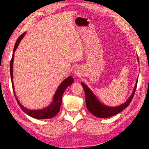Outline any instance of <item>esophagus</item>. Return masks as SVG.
I'll return each mask as SVG.
<instances>
[{"label": "esophagus", "mask_w": 149, "mask_h": 149, "mask_svg": "<svg viewBox=\"0 0 149 149\" xmlns=\"http://www.w3.org/2000/svg\"><path fill=\"white\" fill-rule=\"evenodd\" d=\"M74 74H76V75H79V74H80L79 68H78V67L75 68L74 70Z\"/></svg>", "instance_id": "34e87169"}]
</instances>
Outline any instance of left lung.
Returning <instances> with one entry per match:
<instances>
[{"mask_svg": "<svg viewBox=\"0 0 149 149\" xmlns=\"http://www.w3.org/2000/svg\"><path fill=\"white\" fill-rule=\"evenodd\" d=\"M137 81L138 79H137L136 84L135 85L133 92L131 94V96L129 98V100L126 102H125L124 104H123L116 107H109L102 104V103L99 101L97 97L95 96V95H94L91 90L89 89L87 86L84 83H81V85L83 87L85 92L86 104L87 109L94 116L100 118H109V117L113 116L117 114H118L119 112L125 109V108L129 106L130 102L132 101V98L135 94V91H136V89L137 88Z\"/></svg>", "mask_w": 149, "mask_h": 149, "instance_id": "left-lung-1", "label": "left lung"}]
</instances>
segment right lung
Returning a JSON list of instances; mask_svg holds the SVG:
<instances>
[{"mask_svg": "<svg viewBox=\"0 0 149 149\" xmlns=\"http://www.w3.org/2000/svg\"><path fill=\"white\" fill-rule=\"evenodd\" d=\"M25 33H24L22 34L20 37L18 38L17 42L15 44L14 48H13V55L12 59L10 61V77L12 79V88L13 93L15 94V96L16 98L17 102L19 104V105L21 107V109L23 110V111L28 114L29 116L32 117L33 118L35 119H49L52 118L53 117H55L58 113V112L60 111V106L62 103V96L65 90L71 85L72 83H73V78L72 76H69L68 78L65 79L63 81L61 84L59 86V87L57 89L56 91L55 94V96L53 97V100L52 103L50 105H49L48 107L44 108L40 110H30L29 109H26L25 107L22 106L20 103L19 100H18L17 97H16L14 87H13V57H14V52H15L17 47L19 46V44L21 40L24 37Z\"/></svg>", "mask_w": 149, "mask_h": 149, "instance_id": "obj_1", "label": "right lung"}]
</instances>
